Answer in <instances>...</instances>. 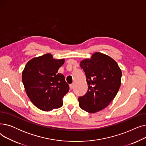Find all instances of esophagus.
Returning a JSON list of instances; mask_svg holds the SVG:
<instances>
[{
    "label": "esophagus",
    "instance_id": "1",
    "mask_svg": "<svg viewBox=\"0 0 146 146\" xmlns=\"http://www.w3.org/2000/svg\"><path fill=\"white\" fill-rule=\"evenodd\" d=\"M74 88V84H72V85H70V89H73Z\"/></svg>",
    "mask_w": 146,
    "mask_h": 146
}]
</instances>
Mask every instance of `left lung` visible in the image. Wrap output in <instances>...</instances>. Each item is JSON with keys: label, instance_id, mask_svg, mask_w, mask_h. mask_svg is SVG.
<instances>
[{"label": "left lung", "instance_id": "left-lung-1", "mask_svg": "<svg viewBox=\"0 0 146 146\" xmlns=\"http://www.w3.org/2000/svg\"><path fill=\"white\" fill-rule=\"evenodd\" d=\"M88 86L87 93L78 98L80 108L89 113L100 111L116 96L121 83L122 72L110 56L96 52L90 58L82 60Z\"/></svg>", "mask_w": 146, "mask_h": 146}]
</instances>
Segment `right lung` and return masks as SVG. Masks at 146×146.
<instances>
[{"label":"right lung","mask_w":146,"mask_h":146,"mask_svg":"<svg viewBox=\"0 0 146 146\" xmlns=\"http://www.w3.org/2000/svg\"><path fill=\"white\" fill-rule=\"evenodd\" d=\"M64 58L56 59L50 53L34 57L26 64L22 80L27 96L38 109L50 111L63 105L68 92L64 76L58 73Z\"/></svg>","instance_id":"right-lung-1"}]
</instances>
